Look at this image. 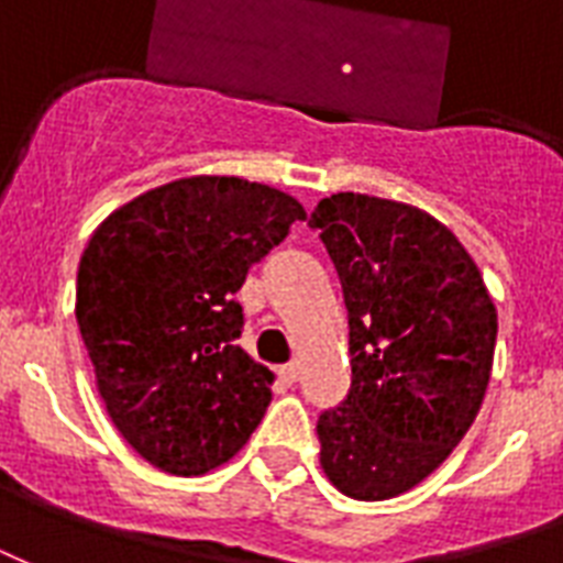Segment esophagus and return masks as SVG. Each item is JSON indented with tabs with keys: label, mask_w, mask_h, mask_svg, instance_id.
<instances>
[{
	"label": "esophagus",
	"mask_w": 563,
	"mask_h": 563,
	"mask_svg": "<svg viewBox=\"0 0 563 563\" xmlns=\"http://www.w3.org/2000/svg\"><path fill=\"white\" fill-rule=\"evenodd\" d=\"M277 376H280V379H283V383H286V385L298 383L300 365H298V362H289V365H283V368L277 371Z\"/></svg>",
	"instance_id": "esophagus-1"
}]
</instances>
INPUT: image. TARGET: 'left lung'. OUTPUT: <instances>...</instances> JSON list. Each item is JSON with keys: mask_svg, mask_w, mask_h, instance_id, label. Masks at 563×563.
I'll list each match as a JSON object with an SVG mask.
<instances>
[{"mask_svg": "<svg viewBox=\"0 0 563 563\" xmlns=\"http://www.w3.org/2000/svg\"><path fill=\"white\" fill-rule=\"evenodd\" d=\"M351 324V394L318 418L321 471L344 497H400L479 415L497 307L453 230L420 207L339 192L318 203Z\"/></svg>", "mask_w": 563, "mask_h": 563, "instance_id": "left-lung-1", "label": "left lung"}]
</instances>
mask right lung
<instances>
[{
    "label": "right lung",
    "mask_w": 563,
    "mask_h": 563,
    "mask_svg": "<svg viewBox=\"0 0 563 563\" xmlns=\"http://www.w3.org/2000/svg\"><path fill=\"white\" fill-rule=\"evenodd\" d=\"M303 219L280 189L192 175L92 230L75 318L113 427L157 471L210 473L260 427L274 374L233 344L245 324L233 295Z\"/></svg>",
    "instance_id": "right-lung-1"
}]
</instances>
